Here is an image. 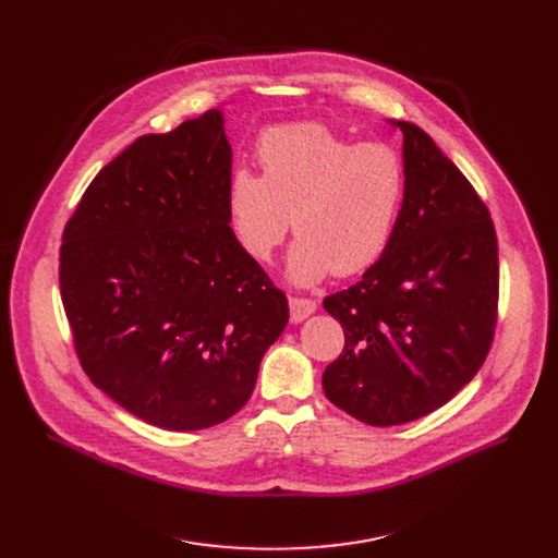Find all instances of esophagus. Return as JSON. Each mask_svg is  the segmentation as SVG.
I'll return each mask as SVG.
<instances>
[{"instance_id":"obj_1","label":"esophagus","mask_w":558,"mask_h":558,"mask_svg":"<svg viewBox=\"0 0 558 558\" xmlns=\"http://www.w3.org/2000/svg\"><path fill=\"white\" fill-rule=\"evenodd\" d=\"M289 312H291V324H301L310 314L316 312V301L312 299H289Z\"/></svg>"}]
</instances>
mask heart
I'll use <instances>...</instances> for the list:
<instances>
[{
  "label": "heart",
  "instance_id": "heart-1",
  "mask_svg": "<svg viewBox=\"0 0 558 558\" xmlns=\"http://www.w3.org/2000/svg\"><path fill=\"white\" fill-rule=\"evenodd\" d=\"M262 173L232 169L226 217L234 242L269 262L291 228L287 278L310 287L328 274L353 276L385 255L407 190L402 154L389 142L355 144L326 124L303 122L264 131Z\"/></svg>",
  "mask_w": 558,
  "mask_h": 558
}]
</instances>
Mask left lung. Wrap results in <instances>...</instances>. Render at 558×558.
Returning <instances> with one entry per match:
<instances>
[{"label": "left lung", "mask_w": 558, "mask_h": 558, "mask_svg": "<svg viewBox=\"0 0 558 558\" xmlns=\"http://www.w3.org/2000/svg\"><path fill=\"white\" fill-rule=\"evenodd\" d=\"M402 131L407 190L389 248L324 301L345 345L324 391L353 418L389 427L427 416L480 371L497 320V238L484 201L434 140Z\"/></svg>", "instance_id": "8db88e82"}]
</instances>
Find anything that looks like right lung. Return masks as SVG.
Segmentation results:
<instances>
[{
    "mask_svg": "<svg viewBox=\"0 0 558 558\" xmlns=\"http://www.w3.org/2000/svg\"><path fill=\"white\" fill-rule=\"evenodd\" d=\"M223 112L142 135L65 226L61 296L83 371L126 412L171 432L246 404L289 305L234 242Z\"/></svg>",
    "mask_w": 558,
    "mask_h": 558,
    "instance_id": "add662e5",
    "label": "right lung"
}]
</instances>
